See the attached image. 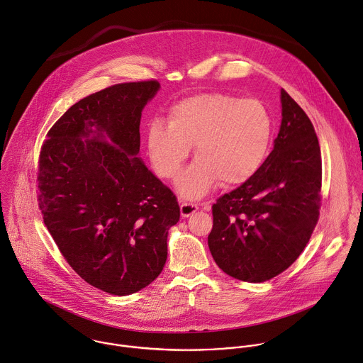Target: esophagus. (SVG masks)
Here are the masks:
<instances>
[{
  "instance_id": "obj_1",
  "label": "esophagus",
  "mask_w": 363,
  "mask_h": 363,
  "mask_svg": "<svg viewBox=\"0 0 363 363\" xmlns=\"http://www.w3.org/2000/svg\"><path fill=\"white\" fill-rule=\"evenodd\" d=\"M198 208H199V206L195 205V203L182 202V203H181V216H182V218H188V216H191L194 212H196ZM202 208L206 209V211H209V209H211V205H209V203H202Z\"/></svg>"
}]
</instances>
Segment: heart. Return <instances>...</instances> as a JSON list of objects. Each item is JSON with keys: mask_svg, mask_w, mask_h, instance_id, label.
<instances>
[{"mask_svg": "<svg viewBox=\"0 0 363 363\" xmlns=\"http://www.w3.org/2000/svg\"><path fill=\"white\" fill-rule=\"evenodd\" d=\"M274 123L264 102L206 92L177 102L167 125L154 121L147 131V152L155 174L174 181L195 145L196 161L178 181V192L198 199L219 181L226 186L254 178L264 167Z\"/></svg>", "mask_w": 363, "mask_h": 363, "instance_id": "heart-1", "label": "heart"}]
</instances>
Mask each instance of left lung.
<instances>
[{
	"label": "left lung",
	"instance_id": "left-lung-1",
	"mask_svg": "<svg viewBox=\"0 0 363 363\" xmlns=\"http://www.w3.org/2000/svg\"><path fill=\"white\" fill-rule=\"evenodd\" d=\"M282 121L259 172L212 206L208 247L229 277L259 284L302 254L320 208L322 160L303 109L281 89Z\"/></svg>",
	"mask_w": 363,
	"mask_h": 363
}]
</instances>
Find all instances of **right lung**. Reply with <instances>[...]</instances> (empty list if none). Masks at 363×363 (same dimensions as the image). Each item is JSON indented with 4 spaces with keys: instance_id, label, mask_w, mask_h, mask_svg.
<instances>
[{
    "instance_id": "1",
    "label": "right lung",
    "mask_w": 363,
    "mask_h": 363,
    "mask_svg": "<svg viewBox=\"0 0 363 363\" xmlns=\"http://www.w3.org/2000/svg\"><path fill=\"white\" fill-rule=\"evenodd\" d=\"M158 81L118 84L74 104L40 155V208L71 268L118 296L162 272L179 205L140 158V124Z\"/></svg>"
}]
</instances>
